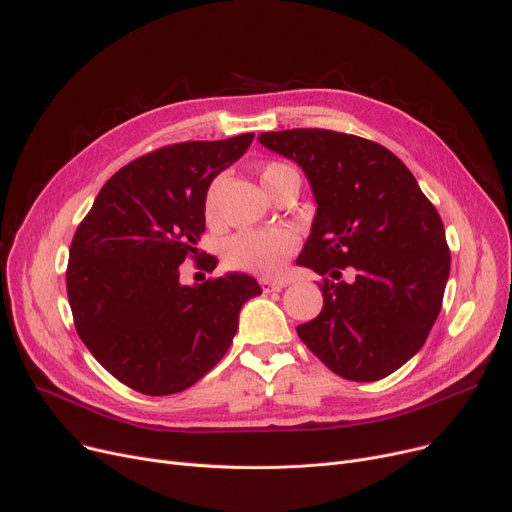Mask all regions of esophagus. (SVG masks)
<instances>
[{
    "instance_id": "34e87169",
    "label": "esophagus",
    "mask_w": 512,
    "mask_h": 512,
    "mask_svg": "<svg viewBox=\"0 0 512 512\" xmlns=\"http://www.w3.org/2000/svg\"><path fill=\"white\" fill-rule=\"evenodd\" d=\"M287 283H289V281H283V279H279V281H273V279H260V287H262V291H264V293H270V291H281L283 287H287Z\"/></svg>"
}]
</instances>
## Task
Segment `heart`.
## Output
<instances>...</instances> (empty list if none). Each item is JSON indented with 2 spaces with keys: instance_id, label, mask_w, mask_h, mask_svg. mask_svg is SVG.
<instances>
[{
  "instance_id": "b5f03b06",
  "label": "heart",
  "mask_w": 512,
  "mask_h": 512,
  "mask_svg": "<svg viewBox=\"0 0 512 512\" xmlns=\"http://www.w3.org/2000/svg\"><path fill=\"white\" fill-rule=\"evenodd\" d=\"M291 171V167L283 163H266L260 169V182L270 192L277 179ZM217 208V190L215 186L206 192L204 210L208 217L215 215ZM293 237L285 229H258V231H239L231 235L223 246L225 264L242 273H252L260 277L279 275L287 256L293 252Z\"/></svg>"
}]
</instances>
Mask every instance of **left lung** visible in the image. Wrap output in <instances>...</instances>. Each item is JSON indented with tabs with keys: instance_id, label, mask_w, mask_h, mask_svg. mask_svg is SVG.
I'll list each match as a JSON object with an SVG mask.
<instances>
[{
	"instance_id": "1",
	"label": "left lung",
	"mask_w": 512,
	"mask_h": 512,
	"mask_svg": "<svg viewBox=\"0 0 512 512\" xmlns=\"http://www.w3.org/2000/svg\"><path fill=\"white\" fill-rule=\"evenodd\" d=\"M258 140L304 169L318 204L297 264L326 277L324 306L297 326L299 339L341 378L393 374L422 349L442 308L450 252L438 210L372 140L320 128Z\"/></svg>"
}]
</instances>
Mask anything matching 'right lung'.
Returning a JSON list of instances; mask_svg holds the SVG:
<instances>
[{
  "instance_id": "right-lung-1",
  "label": "right lung",
  "mask_w": 512,
  "mask_h": 512,
  "mask_svg": "<svg viewBox=\"0 0 512 512\" xmlns=\"http://www.w3.org/2000/svg\"><path fill=\"white\" fill-rule=\"evenodd\" d=\"M254 134L179 142L119 169L78 225L66 270L78 337L119 382L165 397L196 384L227 353L239 310L262 289L227 273L196 285L179 266L200 258L204 200L213 179L242 157Z\"/></svg>"
}]
</instances>
